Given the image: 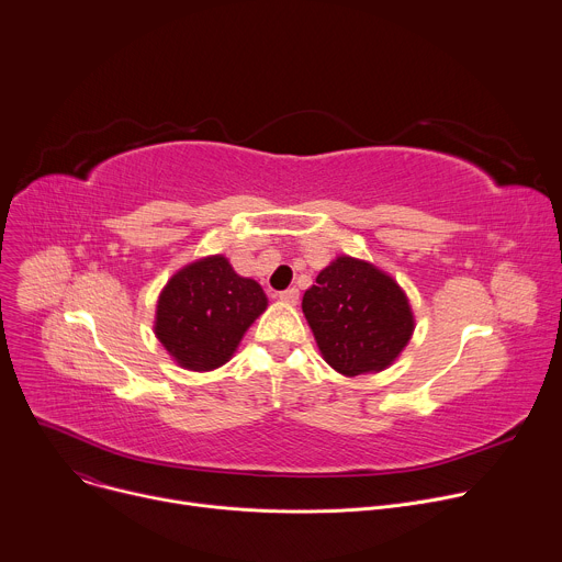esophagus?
Here are the masks:
<instances>
[{
    "mask_svg": "<svg viewBox=\"0 0 562 562\" xmlns=\"http://www.w3.org/2000/svg\"><path fill=\"white\" fill-rule=\"evenodd\" d=\"M278 297L282 300V302H289V304H295L297 302V289L295 286H289V289H284V291H280L278 293Z\"/></svg>",
    "mask_w": 562,
    "mask_h": 562,
    "instance_id": "esophagus-1",
    "label": "esophagus"
}]
</instances>
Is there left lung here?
<instances>
[{"label": "left lung", "mask_w": 562, "mask_h": 562, "mask_svg": "<svg viewBox=\"0 0 562 562\" xmlns=\"http://www.w3.org/2000/svg\"><path fill=\"white\" fill-rule=\"evenodd\" d=\"M302 312L323 359L345 376L381 372L415 331L403 289L366 260L340 255L304 291Z\"/></svg>", "instance_id": "8db88e82"}]
</instances>
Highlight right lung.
I'll list each match as a JSON object with an SVG mask.
<instances>
[{
    "mask_svg": "<svg viewBox=\"0 0 562 562\" xmlns=\"http://www.w3.org/2000/svg\"><path fill=\"white\" fill-rule=\"evenodd\" d=\"M267 304L258 282L237 276L224 255H211L164 286L155 334L181 368L209 372L231 359Z\"/></svg>",
    "mask_w": 562,
    "mask_h": 562,
    "instance_id": "add662e5",
    "label": "right lung"
}]
</instances>
